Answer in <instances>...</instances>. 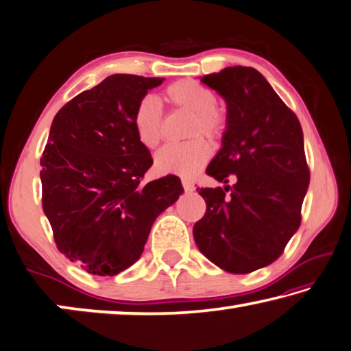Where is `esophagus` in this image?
Returning a JSON list of instances; mask_svg holds the SVG:
<instances>
[{
	"label": "esophagus",
	"mask_w": 351,
	"mask_h": 351,
	"mask_svg": "<svg viewBox=\"0 0 351 351\" xmlns=\"http://www.w3.org/2000/svg\"><path fill=\"white\" fill-rule=\"evenodd\" d=\"M182 185H183V188H185V191H193L194 189V183L189 179H186V177H183L182 179Z\"/></svg>",
	"instance_id": "34e87169"
}]
</instances>
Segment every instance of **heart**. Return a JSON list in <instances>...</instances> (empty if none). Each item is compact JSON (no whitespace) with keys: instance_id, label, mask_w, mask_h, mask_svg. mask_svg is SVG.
Returning a JSON list of instances; mask_svg holds the SVG:
<instances>
[{"instance_id":"obj_1","label":"heart","mask_w":351,"mask_h":351,"mask_svg":"<svg viewBox=\"0 0 351 351\" xmlns=\"http://www.w3.org/2000/svg\"><path fill=\"white\" fill-rule=\"evenodd\" d=\"M169 106L191 113L186 136L193 138L180 145H168L155 155V169L160 174L193 176L211 157V146L200 135L219 140L226 129V110L216 102V95L206 85L193 79H180L163 91ZM135 134L143 146L154 149L163 138V113L157 101L143 97L132 114Z\"/></svg>"}]
</instances>
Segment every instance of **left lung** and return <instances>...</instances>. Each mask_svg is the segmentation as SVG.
<instances>
[{
    "instance_id": "8db88e82",
    "label": "left lung",
    "mask_w": 351,
    "mask_h": 351,
    "mask_svg": "<svg viewBox=\"0 0 351 351\" xmlns=\"http://www.w3.org/2000/svg\"><path fill=\"white\" fill-rule=\"evenodd\" d=\"M200 82L227 104L222 146L206 174L234 185L197 188L206 211L194 241L217 267L249 274L277 260L300 227L309 185L302 125L255 68L228 66Z\"/></svg>"
}]
</instances>
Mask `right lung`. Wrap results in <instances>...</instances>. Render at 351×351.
Returning a JSON list of instances; mask_svg holds the SVG:
<instances>
[{
  "label": "right lung",
  "instance_id": "1",
  "mask_svg": "<svg viewBox=\"0 0 351 351\" xmlns=\"http://www.w3.org/2000/svg\"><path fill=\"white\" fill-rule=\"evenodd\" d=\"M163 80L112 74L51 124L40 158L43 211L57 249L88 274L113 277L138 261L154 221L183 193L177 176L140 183L152 157L132 114Z\"/></svg>",
  "mask_w": 351,
  "mask_h": 351
}]
</instances>
